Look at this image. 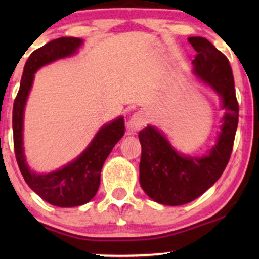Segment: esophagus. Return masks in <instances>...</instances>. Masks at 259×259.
Wrapping results in <instances>:
<instances>
[{"instance_id":"1","label":"esophagus","mask_w":259,"mask_h":259,"mask_svg":"<svg viewBox=\"0 0 259 259\" xmlns=\"http://www.w3.org/2000/svg\"><path fill=\"white\" fill-rule=\"evenodd\" d=\"M146 124V118L142 113H135L132 118H130L129 121H127V129L130 130L132 133H136L141 129L142 126Z\"/></svg>"}]
</instances>
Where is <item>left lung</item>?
<instances>
[{"label": "left lung", "mask_w": 259, "mask_h": 259, "mask_svg": "<svg viewBox=\"0 0 259 259\" xmlns=\"http://www.w3.org/2000/svg\"><path fill=\"white\" fill-rule=\"evenodd\" d=\"M189 42L197 52L192 62L196 75L221 95L225 115L217 145L201 158L178 153L153 126L139 133L142 147L140 184L153 201L167 206L196 200L222 177L233 152L239 123V102L227 56L204 37H189Z\"/></svg>", "instance_id": "obj_1"}]
</instances>
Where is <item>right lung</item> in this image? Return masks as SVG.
Wrapping results in <instances>:
<instances>
[{"instance_id":"obj_1","label":"right lung","mask_w":259,"mask_h":259,"mask_svg":"<svg viewBox=\"0 0 259 259\" xmlns=\"http://www.w3.org/2000/svg\"><path fill=\"white\" fill-rule=\"evenodd\" d=\"M82 44L78 37H59L35 50L24 65L19 91L13 103V144L18 167L29 186L42 200L57 207H75L88 203L100 186L101 169L114 145L125 132L124 118L107 124L97 133L89 147L62 169L49 174H36L29 169L23 153V113L34 73L58 58L73 55Z\"/></svg>"}]
</instances>
